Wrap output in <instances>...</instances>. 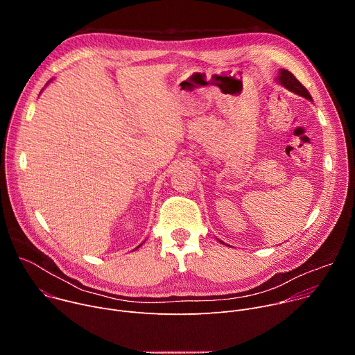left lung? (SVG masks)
<instances>
[{"label": "left lung", "instance_id": "obj_1", "mask_svg": "<svg viewBox=\"0 0 355 355\" xmlns=\"http://www.w3.org/2000/svg\"><path fill=\"white\" fill-rule=\"evenodd\" d=\"M278 73H279L278 77H277V83H278V84H281V85L285 87L288 91H291V92H293V94H296V95H300V96L306 98V99H309V101H313L312 96H311V94H309V91L295 78V76H293L292 73H289V71L285 70V69H281ZM219 241H220L222 244H225L222 240H219ZM227 245H229V244H227Z\"/></svg>", "mask_w": 355, "mask_h": 355}]
</instances>
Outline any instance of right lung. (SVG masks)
<instances>
[{
  "instance_id": "add662e5",
  "label": "right lung",
  "mask_w": 355,
  "mask_h": 355,
  "mask_svg": "<svg viewBox=\"0 0 355 355\" xmlns=\"http://www.w3.org/2000/svg\"><path fill=\"white\" fill-rule=\"evenodd\" d=\"M50 81H52V80H50ZM50 81H49V83H50ZM49 83H47V84H49ZM140 245H141V244H140ZM140 245H137V247H136V248H139V247H140ZM136 248H135V250H136Z\"/></svg>"
}]
</instances>
